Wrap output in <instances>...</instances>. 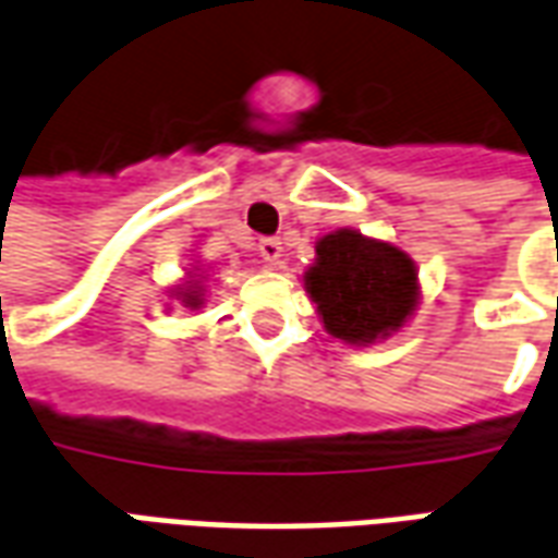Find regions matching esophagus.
Here are the masks:
<instances>
[{
	"label": "esophagus",
	"mask_w": 558,
	"mask_h": 558,
	"mask_svg": "<svg viewBox=\"0 0 558 558\" xmlns=\"http://www.w3.org/2000/svg\"><path fill=\"white\" fill-rule=\"evenodd\" d=\"M258 255L267 260L270 267H279V264H282V243H279L276 236H267V240H260L258 243Z\"/></svg>",
	"instance_id": "1"
}]
</instances>
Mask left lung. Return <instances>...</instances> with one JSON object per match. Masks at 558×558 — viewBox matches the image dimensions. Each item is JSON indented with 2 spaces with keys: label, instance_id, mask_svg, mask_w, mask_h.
<instances>
[{
  "label": "left lung",
  "instance_id": "8db88e82",
  "mask_svg": "<svg viewBox=\"0 0 558 558\" xmlns=\"http://www.w3.org/2000/svg\"><path fill=\"white\" fill-rule=\"evenodd\" d=\"M303 288L324 330L349 345H373L399 333L421 303L414 260L387 240L339 228L315 243Z\"/></svg>",
  "mask_w": 558,
  "mask_h": 558
}]
</instances>
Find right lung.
Masks as SVG:
<instances>
[{"label": "right lung", "mask_w": 558, "mask_h": 558, "mask_svg": "<svg viewBox=\"0 0 558 558\" xmlns=\"http://www.w3.org/2000/svg\"><path fill=\"white\" fill-rule=\"evenodd\" d=\"M195 270H201V267H195ZM204 291H207V288H204V276H201V272H189V279H185L183 286L171 288L173 298L180 300L183 306H189V310H201V306H204V298H207Z\"/></svg>", "instance_id": "1"}]
</instances>
